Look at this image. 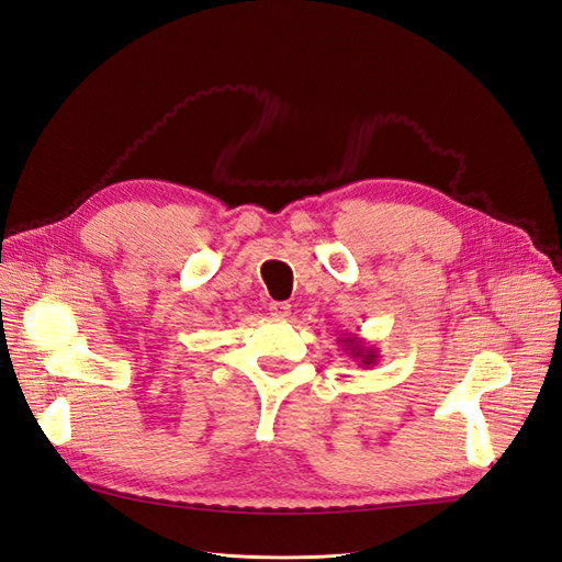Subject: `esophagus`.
Masks as SVG:
<instances>
[{"label": "esophagus", "mask_w": 562, "mask_h": 562, "mask_svg": "<svg viewBox=\"0 0 562 562\" xmlns=\"http://www.w3.org/2000/svg\"><path fill=\"white\" fill-rule=\"evenodd\" d=\"M269 314L274 318H288V316H291V304H288V302H269Z\"/></svg>", "instance_id": "1"}]
</instances>
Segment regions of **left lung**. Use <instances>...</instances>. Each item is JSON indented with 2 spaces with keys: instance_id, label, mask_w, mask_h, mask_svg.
I'll use <instances>...</instances> for the list:
<instances>
[{
  "instance_id": "left-lung-1",
  "label": "left lung",
  "mask_w": 562,
  "mask_h": 562,
  "mask_svg": "<svg viewBox=\"0 0 562 562\" xmlns=\"http://www.w3.org/2000/svg\"><path fill=\"white\" fill-rule=\"evenodd\" d=\"M337 342L345 345V351L351 356L353 361H359L361 368H372L378 361H380V353L378 349L372 345H366L361 337H353V335H347V337H339Z\"/></svg>"
}]
</instances>
